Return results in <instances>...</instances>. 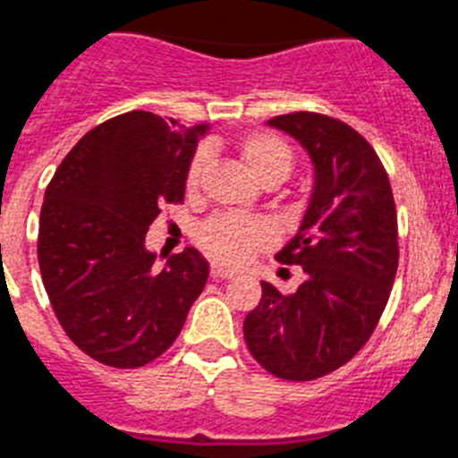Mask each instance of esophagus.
Instances as JSON below:
<instances>
[{"label": "esophagus", "instance_id": "esophagus-1", "mask_svg": "<svg viewBox=\"0 0 458 458\" xmlns=\"http://www.w3.org/2000/svg\"><path fill=\"white\" fill-rule=\"evenodd\" d=\"M211 276H214V279H233V276H235V272L225 270L223 265L214 263L211 265Z\"/></svg>", "mask_w": 458, "mask_h": 458}]
</instances>
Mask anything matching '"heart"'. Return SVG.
Listing matches in <instances>:
<instances>
[{"mask_svg":"<svg viewBox=\"0 0 458 458\" xmlns=\"http://www.w3.org/2000/svg\"><path fill=\"white\" fill-rule=\"evenodd\" d=\"M240 156L260 186H270V183L279 186L293 167V153H291L288 144L272 132L247 134L240 141ZM205 167L207 153H195L186 172L188 193L198 191ZM198 240L211 259H216L223 265H230V267H240L251 259L253 253L270 247L275 233H272L270 223H265L263 218L221 214L199 228Z\"/></svg>","mask_w":458,"mask_h":458,"instance_id":"1","label":"heart"}]
</instances>
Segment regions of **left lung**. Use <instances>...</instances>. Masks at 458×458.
<instances>
[{
  "label": "left lung",
  "instance_id": "8db88e82",
  "mask_svg": "<svg viewBox=\"0 0 458 458\" xmlns=\"http://www.w3.org/2000/svg\"><path fill=\"white\" fill-rule=\"evenodd\" d=\"M267 125L301 141L314 167L301 228L276 253L305 279L291 295L260 282L244 340L275 377L310 382L352 360L377 326L398 270V218L384 165L347 123L295 111Z\"/></svg>",
  "mask_w": 458,
  "mask_h": 458
}]
</instances>
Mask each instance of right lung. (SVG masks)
I'll return each instance as SVG.
<instances>
[{
  "label": "right lung",
  "instance_id": "1",
  "mask_svg": "<svg viewBox=\"0 0 458 458\" xmlns=\"http://www.w3.org/2000/svg\"><path fill=\"white\" fill-rule=\"evenodd\" d=\"M207 132V123L130 111L92 128L46 188L37 242L46 293L69 340L105 366L157 359L205 288L202 253L188 247L156 270L146 230L160 207L183 202Z\"/></svg>",
  "mask_w": 458,
  "mask_h": 458
}]
</instances>
